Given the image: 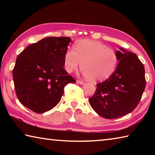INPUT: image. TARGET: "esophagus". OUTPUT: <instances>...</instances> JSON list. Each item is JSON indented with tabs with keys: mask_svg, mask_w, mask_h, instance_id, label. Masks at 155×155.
<instances>
[{
	"mask_svg": "<svg viewBox=\"0 0 155 155\" xmlns=\"http://www.w3.org/2000/svg\"><path fill=\"white\" fill-rule=\"evenodd\" d=\"M77 83L80 84V85H83V84L84 83V82L83 81H80V80H77Z\"/></svg>",
	"mask_w": 155,
	"mask_h": 155,
	"instance_id": "esophagus-1",
	"label": "esophagus"
}]
</instances>
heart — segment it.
Instances as JSON below:
<instances>
[{
    "instance_id": "1",
    "label": "heart",
    "mask_w": 155,
    "mask_h": 155,
    "mask_svg": "<svg viewBox=\"0 0 155 155\" xmlns=\"http://www.w3.org/2000/svg\"><path fill=\"white\" fill-rule=\"evenodd\" d=\"M117 63V52L114 49L101 41L91 40L78 41L74 50L68 49L64 54V68L68 72L76 70L81 64L83 74L93 82L103 81L111 77Z\"/></svg>"
}]
</instances>
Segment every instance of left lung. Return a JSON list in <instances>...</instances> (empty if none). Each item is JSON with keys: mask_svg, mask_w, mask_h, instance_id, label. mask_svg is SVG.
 I'll list each match as a JSON object with an SVG mask.
<instances>
[{"mask_svg": "<svg viewBox=\"0 0 155 155\" xmlns=\"http://www.w3.org/2000/svg\"><path fill=\"white\" fill-rule=\"evenodd\" d=\"M118 65L109 78L97 84L89 98L91 107L106 119L122 117L134 110L146 87L145 69L136 54L120 48Z\"/></svg>", "mask_w": 155, "mask_h": 155, "instance_id": "8db88e82", "label": "left lung"}]
</instances>
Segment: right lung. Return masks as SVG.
<instances>
[{
    "mask_svg": "<svg viewBox=\"0 0 155 155\" xmlns=\"http://www.w3.org/2000/svg\"><path fill=\"white\" fill-rule=\"evenodd\" d=\"M71 39L48 37L27 46L18 56L13 70L18 100L37 114L59 103L68 83L76 81L64 69V54Z\"/></svg>",
    "mask_w": 155,
    "mask_h": 155,
    "instance_id": "1",
    "label": "right lung"
}]
</instances>
